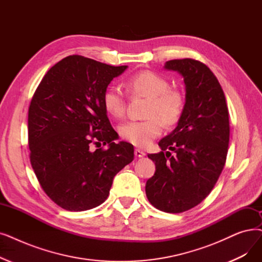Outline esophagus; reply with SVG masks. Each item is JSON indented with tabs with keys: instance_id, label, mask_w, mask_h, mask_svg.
Wrapping results in <instances>:
<instances>
[{
	"instance_id": "34e87169",
	"label": "esophagus",
	"mask_w": 262,
	"mask_h": 262,
	"mask_svg": "<svg viewBox=\"0 0 262 262\" xmlns=\"http://www.w3.org/2000/svg\"><path fill=\"white\" fill-rule=\"evenodd\" d=\"M145 155V153L143 152V151H141V150H139V149H136L135 150V156L136 157H143Z\"/></svg>"
}]
</instances>
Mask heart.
<instances>
[{
  "mask_svg": "<svg viewBox=\"0 0 262 262\" xmlns=\"http://www.w3.org/2000/svg\"><path fill=\"white\" fill-rule=\"evenodd\" d=\"M127 88L134 94H140L150 98L147 103L143 121H130L120 127L122 138L132 144L146 147L162 134L166 125H174L183 112V96L177 90L170 89L169 82L162 76L144 71L132 76ZM105 110L110 116L122 118L126 108L125 93L119 85H109L103 95Z\"/></svg>",
  "mask_w": 262,
  "mask_h": 262,
  "instance_id": "b5f03b06",
  "label": "heart"
}]
</instances>
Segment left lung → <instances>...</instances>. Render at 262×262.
Listing matches in <instances>:
<instances>
[{"mask_svg": "<svg viewBox=\"0 0 262 262\" xmlns=\"http://www.w3.org/2000/svg\"><path fill=\"white\" fill-rule=\"evenodd\" d=\"M164 68L183 77L185 104L177 127L158 142L162 151L147 155L155 163V173L146 181L145 194L156 209L181 213L206 198L222 173L229 113L224 91L207 65L183 59L168 61Z\"/></svg>", "mask_w": 262, "mask_h": 262, "instance_id": "left-lung-1", "label": "left lung"}]
</instances>
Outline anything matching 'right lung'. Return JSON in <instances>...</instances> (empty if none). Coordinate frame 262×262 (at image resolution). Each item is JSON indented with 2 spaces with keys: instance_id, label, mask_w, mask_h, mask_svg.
Wrapping results in <instances>:
<instances>
[{
  "instance_id": "right-lung-1",
  "label": "right lung",
  "mask_w": 262,
  "mask_h": 262,
  "mask_svg": "<svg viewBox=\"0 0 262 262\" xmlns=\"http://www.w3.org/2000/svg\"><path fill=\"white\" fill-rule=\"evenodd\" d=\"M128 66L70 55L42 78L29 108L31 164L45 192L67 211L103 203L113 178L133 162L134 146L112 128L103 95ZM108 144L91 151L90 143Z\"/></svg>"
}]
</instances>
